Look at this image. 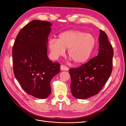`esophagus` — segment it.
<instances>
[{"instance_id": "obj_1", "label": "esophagus", "mask_w": 126, "mask_h": 126, "mask_svg": "<svg viewBox=\"0 0 126 126\" xmlns=\"http://www.w3.org/2000/svg\"><path fill=\"white\" fill-rule=\"evenodd\" d=\"M60 69L62 70L67 71V70H68V69H69V68L64 65H61L60 66Z\"/></svg>"}]
</instances>
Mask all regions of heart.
I'll return each instance as SVG.
<instances>
[{"mask_svg":"<svg viewBox=\"0 0 126 126\" xmlns=\"http://www.w3.org/2000/svg\"><path fill=\"white\" fill-rule=\"evenodd\" d=\"M96 44V39L91 34L79 30H70L60 33L58 39L49 40V48L55 58L63 55L65 49H68V57L76 65H79L90 59Z\"/></svg>","mask_w":126,"mask_h":126,"instance_id":"obj_1","label":"heart"}]
</instances>
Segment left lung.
Segmentation results:
<instances>
[{"mask_svg":"<svg viewBox=\"0 0 126 126\" xmlns=\"http://www.w3.org/2000/svg\"><path fill=\"white\" fill-rule=\"evenodd\" d=\"M98 55L85 64L69 69L71 94L76 98L85 99L97 94L111 74L113 51L107 34L100 30Z\"/></svg>","mask_w":126,"mask_h":126,"instance_id":"1","label":"left lung"}]
</instances>
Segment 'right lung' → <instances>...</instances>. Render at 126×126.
I'll return each mask as SVG.
<instances>
[{"label": "right lung", "instance_id": "add662e5", "mask_svg": "<svg viewBox=\"0 0 126 126\" xmlns=\"http://www.w3.org/2000/svg\"><path fill=\"white\" fill-rule=\"evenodd\" d=\"M51 26L48 21H30L18 33L12 50L15 77L27 93L40 99L49 96L51 79L60 71L59 63L47 56Z\"/></svg>", "mask_w": 126, "mask_h": 126}]
</instances>
